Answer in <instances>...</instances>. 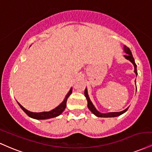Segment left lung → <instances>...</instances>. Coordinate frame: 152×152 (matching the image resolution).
Returning a JSON list of instances; mask_svg holds the SVG:
<instances>
[{"label": "left lung", "instance_id": "obj_1", "mask_svg": "<svg viewBox=\"0 0 152 152\" xmlns=\"http://www.w3.org/2000/svg\"><path fill=\"white\" fill-rule=\"evenodd\" d=\"M123 49H124V52L126 53V54L125 55H124V56H125V58H126V59L129 60V61H131L132 63V64L134 65V71L135 74L137 75V65L134 62V58H133L132 54L130 49H129L128 47H126V46H124ZM84 95H85L86 98V99H87L88 107V109L90 110L91 112L94 113L95 115L97 117H99V118H114V117L120 116V115H121L122 114H123V113H125L126 111L127 110V109L129 108V107H127V108H126L125 110H124L121 111V112L101 113H100L99 111L97 110L96 107H95V106L94 105V104H93L92 102H91V100H90V98H89V96H88V90H87L86 88L85 91H84Z\"/></svg>", "mask_w": 152, "mask_h": 152}]
</instances>
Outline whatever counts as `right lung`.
I'll return each instance as SVG.
<instances>
[{"instance_id":"obj_1","label":"right lung","mask_w":152,"mask_h":152,"mask_svg":"<svg viewBox=\"0 0 152 152\" xmlns=\"http://www.w3.org/2000/svg\"><path fill=\"white\" fill-rule=\"evenodd\" d=\"M72 93V88H71V89L69 90V93L66 94V96L64 100L62 101V103L61 104H59L57 107H55L54 109L52 110L49 111V112H42V113H33V112H30V111L27 110L25 108V107H23L18 102V105H19L20 107H21V109L25 112L26 114L30 118H33V119H36V120H47V119H50V118H56L58 115L61 114L62 113L64 112L66 107V101L69 96Z\"/></svg>"}]
</instances>
